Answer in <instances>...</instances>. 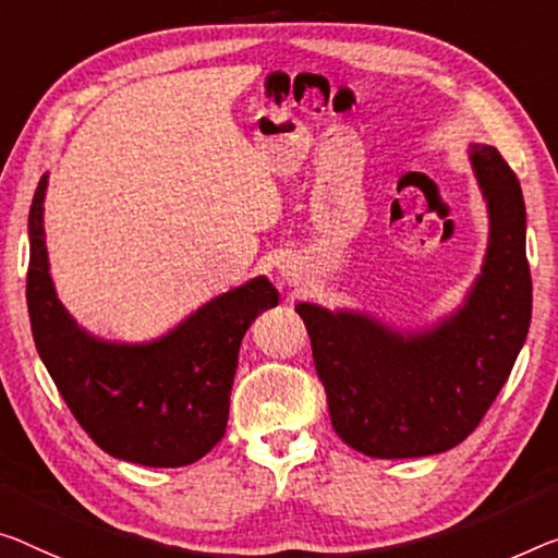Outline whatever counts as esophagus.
<instances>
[{
    "mask_svg": "<svg viewBox=\"0 0 558 558\" xmlns=\"http://www.w3.org/2000/svg\"><path fill=\"white\" fill-rule=\"evenodd\" d=\"M281 274H284V277H287V279L291 277V271H289V269H284V267H281Z\"/></svg>",
    "mask_w": 558,
    "mask_h": 558,
    "instance_id": "1",
    "label": "esophagus"
}]
</instances>
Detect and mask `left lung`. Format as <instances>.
<instances>
[{"instance_id": "8db88e82", "label": "left lung", "mask_w": 558, "mask_h": 558, "mask_svg": "<svg viewBox=\"0 0 558 558\" xmlns=\"http://www.w3.org/2000/svg\"><path fill=\"white\" fill-rule=\"evenodd\" d=\"M488 209V246L457 312L399 331L364 312L296 304L312 339L333 432L374 459L449 451L507 384L531 324L526 207L519 179L488 144H469Z\"/></svg>"}]
</instances>
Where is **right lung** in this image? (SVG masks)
I'll return each instance as SVG.
<instances>
[{"mask_svg":"<svg viewBox=\"0 0 558 558\" xmlns=\"http://www.w3.org/2000/svg\"><path fill=\"white\" fill-rule=\"evenodd\" d=\"M45 194L47 174L29 209L27 306L49 376L92 441L114 459L165 469L194 464L227 432L239 347L256 316L279 304V291L256 277L144 344L94 337L57 299Z\"/></svg>","mask_w":558,"mask_h":558,"instance_id":"right-lung-1","label":"right lung"}]
</instances>
